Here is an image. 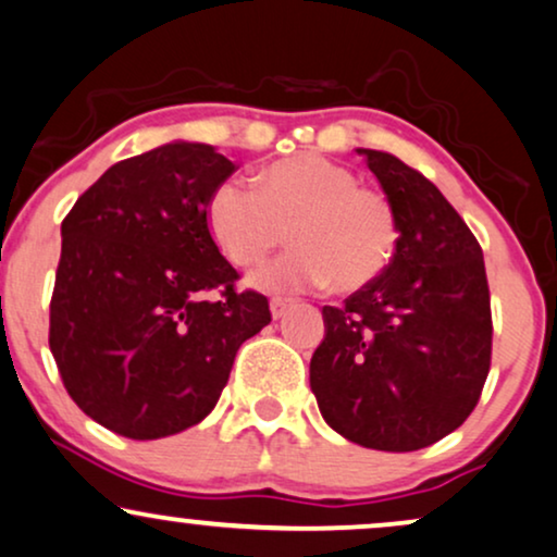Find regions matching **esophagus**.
<instances>
[{"label": "esophagus", "instance_id": "1", "mask_svg": "<svg viewBox=\"0 0 557 557\" xmlns=\"http://www.w3.org/2000/svg\"><path fill=\"white\" fill-rule=\"evenodd\" d=\"M287 308H290V300H287V298H272V300H270V311H272V319H274V321L283 319Z\"/></svg>", "mask_w": 557, "mask_h": 557}]
</instances>
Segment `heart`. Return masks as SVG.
<instances>
[{
	"mask_svg": "<svg viewBox=\"0 0 557 557\" xmlns=\"http://www.w3.org/2000/svg\"><path fill=\"white\" fill-rule=\"evenodd\" d=\"M208 228L231 262L255 267L283 244L290 251L251 277L262 290L300 293L331 283L355 293L388 270L398 246L391 200L357 185V174L321 153H293L259 174V187L231 177L208 200Z\"/></svg>",
	"mask_w": 557,
	"mask_h": 557,
	"instance_id": "1",
	"label": "heart"
}]
</instances>
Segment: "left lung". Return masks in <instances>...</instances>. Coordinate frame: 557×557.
<instances>
[{
	"label": "left lung",
	"mask_w": 557,
	"mask_h": 557,
	"mask_svg": "<svg viewBox=\"0 0 557 557\" xmlns=\"http://www.w3.org/2000/svg\"><path fill=\"white\" fill-rule=\"evenodd\" d=\"M398 218L375 283L323 308L311 357L321 417L355 445L413 453L455 432L491 368V295L481 244L445 195L385 151L357 149Z\"/></svg>",
	"instance_id": "obj_1"
}]
</instances>
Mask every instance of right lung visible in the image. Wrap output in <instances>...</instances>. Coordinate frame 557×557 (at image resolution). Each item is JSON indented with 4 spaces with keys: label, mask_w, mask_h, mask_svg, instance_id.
I'll return each mask as SVG.
<instances>
[{
    "label": "right lung",
    "mask_w": 557,
    "mask_h": 557,
    "mask_svg": "<svg viewBox=\"0 0 557 557\" xmlns=\"http://www.w3.org/2000/svg\"><path fill=\"white\" fill-rule=\"evenodd\" d=\"M234 169L213 146L172 140L112 164L63 218L48 344L69 396L110 432L200 424L238 347L272 321L264 295L236 293L208 228Z\"/></svg>",
    "instance_id": "1"
}]
</instances>
